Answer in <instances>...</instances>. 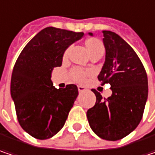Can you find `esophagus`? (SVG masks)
Wrapping results in <instances>:
<instances>
[{
    "label": "esophagus",
    "instance_id": "esophagus-1",
    "mask_svg": "<svg viewBox=\"0 0 155 155\" xmlns=\"http://www.w3.org/2000/svg\"><path fill=\"white\" fill-rule=\"evenodd\" d=\"M78 92H79V93H83V92H85V91L87 90L85 87H84L82 85H78Z\"/></svg>",
    "mask_w": 155,
    "mask_h": 155
}]
</instances>
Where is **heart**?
I'll use <instances>...</instances> for the list:
<instances>
[{
  "mask_svg": "<svg viewBox=\"0 0 155 155\" xmlns=\"http://www.w3.org/2000/svg\"><path fill=\"white\" fill-rule=\"evenodd\" d=\"M86 46L91 54H93L96 51H99V50H104V46H103L102 42L97 39H88L86 41ZM70 51H71V47L65 50V52L63 54V58H67L69 56ZM71 75L74 78V79H76L77 81L83 82L88 77V75H90V71L87 70L80 69V68H74V69H72Z\"/></svg>",
  "mask_w": 155,
  "mask_h": 155,
  "instance_id": "1",
  "label": "heart"
}]
</instances>
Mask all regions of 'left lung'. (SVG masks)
<instances>
[{
	"label": "left lung",
	"instance_id": "8db88e82",
	"mask_svg": "<svg viewBox=\"0 0 155 155\" xmlns=\"http://www.w3.org/2000/svg\"><path fill=\"white\" fill-rule=\"evenodd\" d=\"M106 60L98 79L109 84L112 95L105 98L95 89V105L86 116L100 138L116 141L126 137L140 123L148 94L147 76L132 48L119 35L102 31ZM90 35H93L90 33Z\"/></svg>",
	"mask_w": 155,
	"mask_h": 155
}]
</instances>
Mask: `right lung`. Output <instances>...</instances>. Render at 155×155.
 <instances>
[{"label":"right lung","mask_w":155,"mask_h":155,"mask_svg":"<svg viewBox=\"0 0 155 155\" xmlns=\"http://www.w3.org/2000/svg\"><path fill=\"white\" fill-rule=\"evenodd\" d=\"M84 32L47 27L31 39L15 63L10 83L17 120L31 137L47 139L63 127L78 90L76 84L55 88L51 72L62 63L65 50Z\"/></svg>","instance_id":"add662e5"}]
</instances>
